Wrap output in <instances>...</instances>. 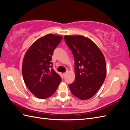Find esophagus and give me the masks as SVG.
Wrapping results in <instances>:
<instances>
[{"instance_id":"34e87169","label":"esophagus","mask_w":130,"mask_h":130,"mask_svg":"<svg viewBox=\"0 0 130 130\" xmlns=\"http://www.w3.org/2000/svg\"><path fill=\"white\" fill-rule=\"evenodd\" d=\"M67 72L64 73L63 74V76H66V75H67Z\"/></svg>"}]
</instances>
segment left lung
I'll return each instance as SVG.
<instances>
[{"mask_svg": "<svg viewBox=\"0 0 130 130\" xmlns=\"http://www.w3.org/2000/svg\"><path fill=\"white\" fill-rule=\"evenodd\" d=\"M65 42L75 61V79L69 85L72 93L81 100L93 97L103 84L106 76L105 58L95 43L81 35L66 36Z\"/></svg>", "mask_w": 130, "mask_h": 130, "instance_id": "left-lung-1", "label": "left lung"}]
</instances>
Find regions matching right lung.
I'll list each match as a JSON object with an SVG mask.
<instances>
[{"label":"right lung","mask_w":130,"mask_h":130,"mask_svg":"<svg viewBox=\"0 0 130 130\" xmlns=\"http://www.w3.org/2000/svg\"><path fill=\"white\" fill-rule=\"evenodd\" d=\"M62 37L48 34L30 46L22 64L23 79L27 88L35 96L44 99L55 92L61 78L53 68L52 55Z\"/></svg>","instance_id":"1"}]
</instances>
